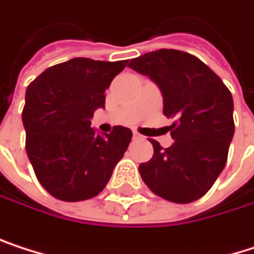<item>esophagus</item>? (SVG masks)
<instances>
[{"instance_id":"1","label":"esophagus","mask_w":254,"mask_h":254,"mask_svg":"<svg viewBox=\"0 0 254 254\" xmlns=\"http://www.w3.org/2000/svg\"><path fill=\"white\" fill-rule=\"evenodd\" d=\"M133 136H134V137H136V139H139V137H142V134H140V133H137V131H136V130H134V131H133Z\"/></svg>"}]
</instances>
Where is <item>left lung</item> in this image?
I'll return each instance as SVG.
<instances>
[{
	"label": "left lung",
	"mask_w": 254,
	"mask_h": 254,
	"mask_svg": "<svg viewBox=\"0 0 254 254\" xmlns=\"http://www.w3.org/2000/svg\"><path fill=\"white\" fill-rule=\"evenodd\" d=\"M128 65L158 85L165 117L175 118L169 148L149 140L154 154L139 165L143 183L169 202L200 199L228 160L235 131L231 91L206 64L183 51L158 49L133 58Z\"/></svg>",
	"instance_id": "1"
}]
</instances>
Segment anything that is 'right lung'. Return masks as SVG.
Segmentation results:
<instances>
[{
  "instance_id": "add662e5",
  "label": "right lung",
  "mask_w": 254,
  "mask_h": 254,
  "mask_svg": "<svg viewBox=\"0 0 254 254\" xmlns=\"http://www.w3.org/2000/svg\"><path fill=\"white\" fill-rule=\"evenodd\" d=\"M124 61L73 58L46 68L26 88L22 121L25 148L39 183L54 197L79 202L106 187L131 140V130L115 126L97 134L89 118L105 108L112 79Z\"/></svg>"
}]
</instances>
